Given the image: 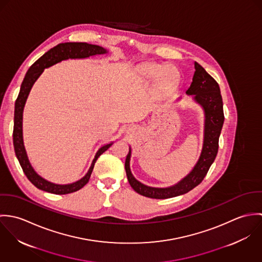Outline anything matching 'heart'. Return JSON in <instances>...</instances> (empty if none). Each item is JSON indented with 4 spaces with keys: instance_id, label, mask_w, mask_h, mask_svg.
Returning <instances> with one entry per match:
<instances>
[{
    "instance_id": "obj_1",
    "label": "heart",
    "mask_w": 262,
    "mask_h": 262,
    "mask_svg": "<svg viewBox=\"0 0 262 262\" xmlns=\"http://www.w3.org/2000/svg\"><path fill=\"white\" fill-rule=\"evenodd\" d=\"M163 69L164 68L158 63H154V62L146 63L139 70L140 78L143 81L149 83L154 81L159 76V80H158L159 90L162 92H171L178 86L179 78L176 75L171 76L172 73L169 69L165 71H163Z\"/></svg>"
}]
</instances>
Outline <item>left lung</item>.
<instances>
[{"instance_id": "left-lung-1", "label": "left lung", "mask_w": 262, "mask_h": 262, "mask_svg": "<svg viewBox=\"0 0 262 262\" xmlns=\"http://www.w3.org/2000/svg\"><path fill=\"white\" fill-rule=\"evenodd\" d=\"M186 94L192 97V100L202 107L205 115L204 140L200 157L189 173L178 184L167 187H153L140 183L132 174L130 169L132 150L129 147L125 161L126 174L130 186L139 194L163 200L187 193L202 183L217 156L219 137L224 124L223 101L219 84L202 66L194 61L192 81Z\"/></svg>"}]
</instances>
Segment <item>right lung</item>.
I'll list each match as a JSON object with an SVG mask.
<instances>
[{
    "mask_svg": "<svg viewBox=\"0 0 262 262\" xmlns=\"http://www.w3.org/2000/svg\"><path fill=\"white\" fill-rule=\"evenodd\" d=\"M105 53H108L107 49L95 44H89L85 42L60 43L54 46L53 48H51L50 50H48L46 53H44L30 67L27 74L25 75L20 88V93L15 103L13 143H14V149H15L16 156L20 162V165L24 173L26 174L27 179L39 189H42L47 192L55 193V194H67V193L75 192L76 190L80 189L81 187H84L90 180V177L92 174V171L94 169L97 159L101 154H103L112 145L113 142L105 144L99 148L92 161V164L88 172L84 174V177H82L80 180L76 181L75 183L67 184V185H58L43 179L32 167L28 159L27 152L25 149L24 141H23V111H24V107L28 99V96L30 94V91L33 84L35 83V81L37 80L38 77L42 75L45 69H48L58 62H61L62 60L83 59V58H89L91 56L101 55Z\"/></svg>",
    "mask_w": 262,
    "mask_h": 262,
    "instance_id": "obj_1",
    "label": "right lung"
}]
</instances>
